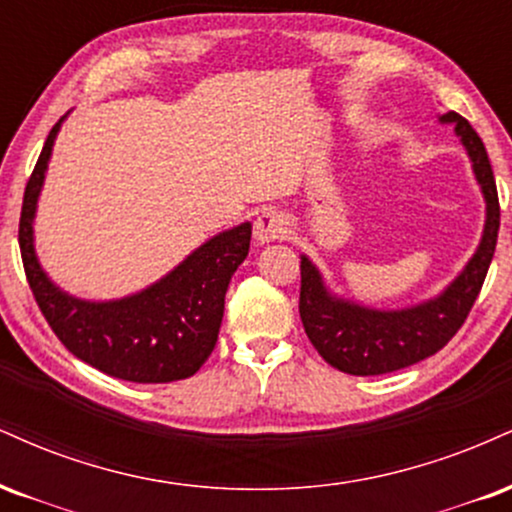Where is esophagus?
Instances as JSON below:
<instances>
[{"mask_svg": "<svg viewBox=\"0 0 512 512\" xmlns=\"http://www.w3.org/2000/svg\"><path fill=\"white\" fill-rule=\"evenodd\" d=\"M287 234V218L278 210H263L254 222V237L258 244H270Z\"/></svg>", "mask_w": 512, "mask_h": 512, "instance_id": "1", "label": "esophagus"}]
</instances>
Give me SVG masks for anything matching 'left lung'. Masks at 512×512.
I'll return each mask as SVG.
<instances>
[{
    "label": "left lung",
    "instance_id": "8db88e82",
    "mask_svg": "<svg viewBox=\"0 0 512 512\" xmlns=\"http://www.w3.org/2000/svg\"><path fill=\"white\" fill-rule=\"evenodd\" d=\"M438 122L453 126L472 162L474 179L486 203L482 239L465 268L436 297L402 309H376L340 297L326 285L316 263L309 256H302L299 316L304 330L318 354L333 369L345 374H390L422 362L446 347L470 314L494 258L501 208L489 155L477 131L458 112L438 114Z\"/></svg>",
    "mask_w": 512,
    "mask_h": 512
}]
</instances>
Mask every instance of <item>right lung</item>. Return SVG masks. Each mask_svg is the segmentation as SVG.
<instances>
[{
  "instance_id": "obj_1",
  "label": "right lung",
  "mask_w": 512,
  "mask_h": 512,
  "mask_svg": "<svg viewBox=\"0 0 512 512\" xmlns=\"http://www.w3.org/2000/svg\"><path fill=\"white\" fill-rule=\"evenodd\" d=\"M52 126L23 194L18 244L35 302L74 357L131 383H170L194 376L218 342L225 294L249 254L251 222L222 230L153 285L119 299H81L54 282L35 251V213L54 141Z\"/></svg>"
}]
</instances>
